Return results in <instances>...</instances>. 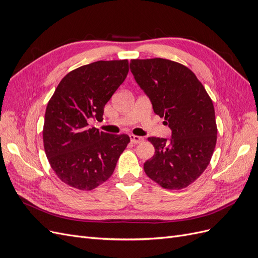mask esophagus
<instances>
[{
  "label": "esophagus",
  "mask_w": 258,
  "mask_h": 258,
  "mask_svg": "<svg viewBox=\"0 0 258 258\" xmlns=\"http://www.w3.org/2000/svg\"><path fill=\"white\" fill-rule=\"evenodd\" d=\"M130 141L131 143L134 144H139L144 141V139L142 137H138V136H134V135H130Z\"/></svg>",
  "instance_id": "esophagus-1"
}]
</instances>
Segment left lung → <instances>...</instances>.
<instances>
[{
	"label": "left lung",
	"mask_w": 258,
	"mask_h": 258,
	"mask_svg": "<svg viewBox=\"0 0 258 258\" xmlns=\"http://www.w3.org/2000/svg\"><path fill=\"white\" fill-rule=\"evenodd\" d=\"M131 73L153 104L165 117L172 139L151 137L155 155L144 163L146 175L166 189L189 186L204 173L217 139L213 102L196 75L178 62L132 59Z\"/></svg>",
	"instance_id": "1"
}]
</instances>
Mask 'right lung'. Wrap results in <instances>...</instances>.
Returning a JSON list of instances; mask_svg holds the SVG:
<instances>
[{
	"label": "right lung",
	"mask_w": 258,
	"mask_h": 258,
	"mask_svg": "<svg viewBox=\"0 0 258 258\" xmlns=\"http://www.w3.org/2000/svg\"><path fill=\"white\" fill-rule=\"evenodd\" d=\"M128 72L127 59L80 67L61 80L48 101L44 148L53 172L67 185L92 190L113 174L130 138L89 128L88 120L103 119L105 104Z\"/></svg>",
	"instance_id": "1"
}]
</instances>
